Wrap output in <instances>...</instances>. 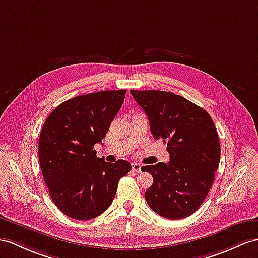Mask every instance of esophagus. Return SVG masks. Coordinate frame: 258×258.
<instances>
[{
    "instance_id": "esophagus-1",
    "label": "esophagus",
    "mask_w": 258,
    "mask_h": 258,
    "mask_svg": "<svg viewBox=\"0 0 258 258\" xmlns=\"http://www.w3.org/2000/svg\"><path fill=\"white\" fill-rule=\"evenodd\" d=\"M131 168H133L134 172H137V173L141 172V165L138 164V163H134V164L131 165Z\"/></svg>"
}]
</instances>
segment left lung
Wrapping results in <instances>:
<instances>
[{
	"mask_svg": "<svg viewBox=\"0 0 258 258\" xmlns=\"http://www.w3.org/2000/svg\"><path fill=\"white\" fill-rule=\"evenodd\" d=\"M146 112L154 139L167 143L169 162L142 166L153 184L146 191L150 208L178 220L196 211L215 180L220 142L212 118L183 96L163 91H130Z\"/></svg>",
	"mask_w": 258,
	"mask_h": 258,
	"instance_id": "obj_1",
	"label": "left lung"
}]
</instances>
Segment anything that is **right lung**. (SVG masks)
Instances as JSON below:
<instances>
[{
    "instance_id": "add662e5",
    "label": "right lung",
    "mask_w": 258,
    "mask_h": 258,
    "mask_svg": "<svg viewBox=\"0 0 258 258\" xmlns=\"http://www.w3.org/2000/svg\"><path fill=\"white\" fill-rule=\"evenodd\" d=\"M127 91H102L66 100L55 107L41 129L38 154L50 197L66 216L96 218L108 208L119 179L131 164L97 158L102 143L123 103Z\"/></svg>"
}]
</instances>
